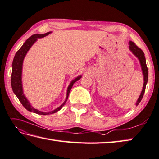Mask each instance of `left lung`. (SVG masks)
Instances as JSON below:
<instances>
[{"label": "left lung", "instance_id": "left-lung-1", "mask_svg": "<svg viewBox=\"0 0 159 159\" xmlns=\"http://www.w3.org/2000/svg\"><path fill=\"white\" fill-rule=\"evenodd\" d=\"M129 50L132 52L133 54L135 55L137 58H138L141 65V67H142L143 75V82H144L143 86L142 93H141L137 101L136 106H137V105H138L139 103H140V101H142L143 94L145 93L146 86L148 82V70L147 66H146V58L145 56H144V53L140 48H139L137 46V45L135 44V43H133V42H132L131 41H129Z\"/></svg>", "mask_w": 159, "mask_h": 159}]
</instances>
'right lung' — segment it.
I'll use <instances>...</instances> for the list:
<instances>
[{
	"label": "right lung",
	"mask_w": 159,
	"mask_h": 159,
	"mask_svg": "<svg viewBox=\"0 0 159 159\" xmlns=\"http://www.w3.org/2000/svg\"><path fill=\"white\" fill-rule=\"evenodd\" d=\"M52 32H48L45 34H36L32 35L30 37H29L28 39L25 41V43L23 44L22 47L20 48V50L16 52V54L14 56L13 63H12V73H11V84L12 90L13 91L14 94H15L17 97L18 98L20 103L22 104L24 108H26L28 111L30 112L35 113V114H40V115H49L54 114L58 111L60 109H61L62 107L64 106V105L67 101V98L69 97V94L70 93V90L73 85V84L76 82L77 81L80 80L82 75L77 76L76 78L70 82L69 86L67 88V91H66V97L65 98V101H64L61 106L55 109L50 112H43L41 111L38 109L34 108L30 105V102L27 99L25 95L24 94L23 92V88H22V65H23V61L24 59L25 58V56L26 55L28 51L30 50V48L32 47L35 42L37 41V39L43 38L45 36H48L49 34H50Z\"/></svg>",
	"instance_id": "obj_1"
}]
</instances>
